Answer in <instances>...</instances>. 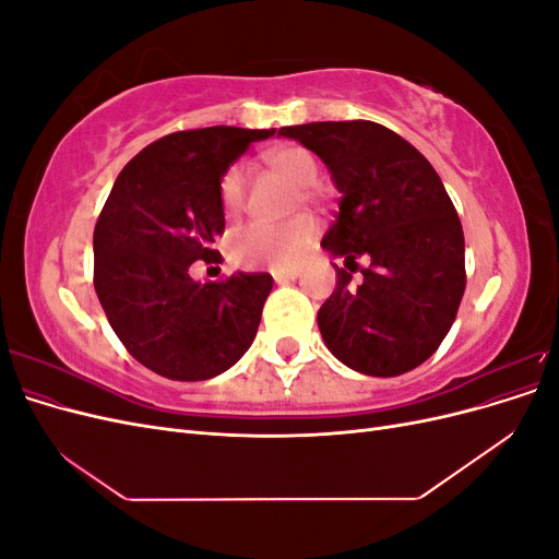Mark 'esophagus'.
Instances as JSON below:
<instances>
[{
    "instance_id": "34e87169",
    "label": "esophagus",
    "mask_w": 559,
    "mask_h": 559,
    "mask_svg": "<svg viewBox=\"0 0 559 559\" xmlns=\"http://www.w3.org/2000/svg\"><path fill=\"white\" fill-rule=\"evenodd\" d=\"M300 277V270H273V280L277 284H284V282H294Z\"/></svg>"
}]
</instances>
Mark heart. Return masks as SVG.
<instances>
[{
	"label": "heart",
	"instance_id": "obj_1",
	"mask_svg": "<svg viewBox=\"0 0 559 559\" xmlns=\"http://www.w3.org/2000/svg\"><path fill=\"white\" fill-rule=\"evenodd\" d=\"M265 163L273 170L292 181L298 189V200H314L312 183L319 177V165L308 148L302 146H280L265 156ZM222 205L228 214L240 212L247 193V173L245 167L230 165L222 179ZM317 238V224L308 214L292 218L289 224L270 226L263 222H253L235 230L230 238L233 259L242 265H273L289 267L302 259V253L310 249Z\"/></svg>",
	"mask_w": 559,
	"mask_h": 559
}]
</instances>
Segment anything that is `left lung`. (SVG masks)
Returning <instances> with one entry per match:
<instances>
[{"mask_svg":"<svg viewBox=\"0 0 559 559\" xmlns=\"http://www.w3.org/2000/svg\"><path fill=\"white\" fill-rule=\"evenodd\" d=\"M277 134L324 160L341 193L321 247L347 267L371 259L359 285L333 263L335 289L317 312L329 352L364 376L408 373L443 343L466 289L464 230L441 177L411 142L373 121Z\"/></svg>","mask_w":559,"mask_h":559,"instance_id":"left-lung-1","label":"left lung"}]
</instances>
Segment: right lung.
Instances as JSON below:
<instances>
[{
    "label": "right lung",
    "instance_id": "obj_1",
    "mask_svg": "<svg viewBox=\"0 0 559 559\" xmlns=\"http://www.w3.org/2000/svg\"><path fill=\"white\" fill-rule=\"evenodd\" d=\"M273 134L233 126L173 132L114 181L93 235L95 292L118 341L163 378L222 376L257 337L273 277L200 284L189 267L218 259L212 245L226 228L218 193L226 170Z\"/></svg>",
    "mask_w": 559,
    "mask_h": 559
}]
</instances>
